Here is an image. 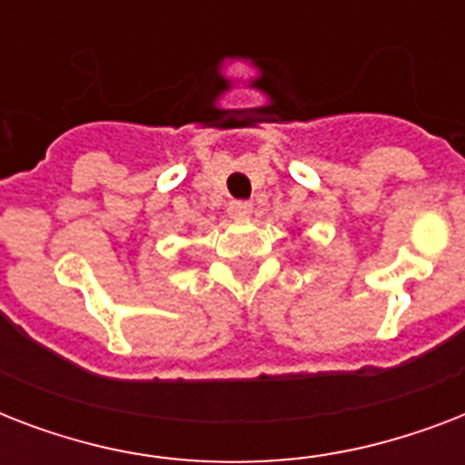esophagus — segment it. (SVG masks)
<instances>
[{
    "label": "esophagus",
    "instance_id": "34e87169",
    "mask_svg": "<svg viewBox=\"0 0 465 465\" xmlns=\"http://www.w3.org/2000/svg\"><path fill=\"white\" fill-rule=\"evenodd\" d=\"M253 214V204L243 203V200H233L229 203V217L232 219H248Z\"/></svg>",
    "mask_w": 465,
    "mask_h": 465
}]
</instances>
